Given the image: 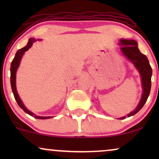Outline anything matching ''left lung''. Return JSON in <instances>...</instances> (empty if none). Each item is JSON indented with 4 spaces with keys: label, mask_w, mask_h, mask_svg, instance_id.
Masks as SVG:
<instances>
[{
    "label": "left lung",
    "mask_w": 159,
    "mask_h": 159,
    "mask_svg": "<svg viewBox=\"0 0 159 159\" xmlns=\"http://www.w3.org/2000/svg\"><path fill=\"white\" fill-rule=\"evenodd\" d=\"M119 44L122 45L120 49L123 55L132 62L140 74L142 87H143V93L140 102L134 111L127 115L128 117H129L137 114L143 107L144 104L148 98L151 89V77H152V70L147 57L142 54L138 49V43L136 41L133 39H121L120 40ZM125 118V116H123L120 118V120H123Z\"/></svg>",
    "instance_id": "obj_1"
}]
</instances>
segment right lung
<instances>
[{"instance_id":"obj_1","label":"right lung","mask_w":159,"mask_h":159,"mask_svg":"<svg viewBox=\"0 0 159 159\" xmlns=\"http://www.w3.org/2000/svg\"><path fill=\"white\" fill-rule=\"evenodd\" d=\"M37 40H39V39H37ZM36 40L34 39V38H30V39H29L28 43H27L26 46L24 47V48L19 49V50L17 51V52H16V54L15 55V57H14V59L12 60V63H11V66H10V83H11V87H12V93H13V95H14V97H15L16 102H17L18 105H19V106L21 107V108H22L25 113H27V114L30 115V116H34V117L36 118V119L45 120V119H49V118H52V116H37V115L34 114V113L31 112V111L27 110L26 107H25V105H24L22 102H21V100L19 97V94H18L17 90H16V71H17V69L19 66V64H20V62H21V57H22L23 54H25V52H27V51L28 50V49L32 46L33 43H34V42H36Z\"/></svg>"}]
</instances>
